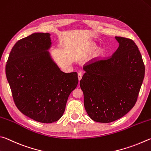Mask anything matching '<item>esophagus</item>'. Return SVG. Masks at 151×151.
<instances>
[{
    "label": "esophagus",
    "instance_id": "obj_1",
    "mask_svg": "<svg viewBox=\"0 0 151 151\" xmlns=\"http://www.w3.org/2000/svg\"><path fill=\"white\" fill-rule=\"evenodd\" d=\"M78 76V80H79V81H80L81 78H82V73H81V72H79Z\"/></svg>",
    "mask_w": 151,
    "mask_h": 151
}]
</instances>
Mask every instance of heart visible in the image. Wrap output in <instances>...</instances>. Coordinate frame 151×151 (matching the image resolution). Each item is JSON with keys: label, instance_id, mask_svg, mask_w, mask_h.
<instances>
[{"label": "heart", "instance_id": "1", "mask_svg": "<svg viewBox=\"0 0 151 151\" xmlns=\"http://www.w3.org/2000/svg\"><path fill=\"white\" fill-rule=\"evenodd\" d=\"M96 50H97L96 45L94 44H91V45H89V46L88 47H87V48L85 50H84L83 52V57L89 56V55H91L92 53H93ZM102 55H103L102 50H98L94 53L93 58H95V59H97V58H101Z\"/></svg>", "mask_w": 151, "mask_h": 151}]
</instances>
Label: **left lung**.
Returning <instances> with one entry per match:
<instances>
[{
  "instance_id": "obj_1",
  "label": "left lung",
  "mask_w": 151,
  "mask_h": 151,
  "mask_svg": "<svg viewBox=\"0 0 151 151\" xmlns=\"http://www.w3.org/2000/svg\"><path fill=\"white\" fill-rule=\"evenodd\" d=\"M119 44L111 56L83 66L80 80L84 107L92 120L111 123L135 105L145 68L138 47L131 39L116 36Z\"/></svg>"
}]
</instances>
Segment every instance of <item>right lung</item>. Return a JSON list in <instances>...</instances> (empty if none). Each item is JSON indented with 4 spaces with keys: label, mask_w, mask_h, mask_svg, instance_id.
<instances>
[{
    "label": "right lung",
    "mask_w": 151,
    "mask_h": 151,
    "mask_svg": "<svg viewBox=\"0 0 151 151\" xmlns=\"http://www.w3.org/2000/svg\"><path fill=\"white\" fill-rule=\"evenodd\" d=\"M49 33H34L18 40L10 52L6 76L16 106L36 121L62 117L68 97L78 83L76 72L64 73L52 59Z\"/></svg>",
    "instance_id": "obj_1"
}]
</instances>
